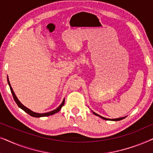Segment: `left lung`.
<instances>
[{
    "label": "left lung",
    "mask_w": 153,
    "mask_h": 153,
    "mask_svg": "<svg viewBox=\"0 0 153 153\" xmlns=\"http://www.w3.org/2000/svg\"><path fill=\"white\" fill-rule=\"evenodd\" d=\"M92 112L93 113V114L94 115H95V116H99L100 118H101L102 119H103V120H112V121H118V120H123V119H124V118H126V116H125V117H122V118H114V119H109V118H104V117H103V116H100V115H98L97 114H96V113H95L94 111H92Z\"/></svg>",
    "instance_id": "left-lung-1"
}]
</instances>
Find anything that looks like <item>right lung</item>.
Instances as JSON below:
<instances>
[{"mask_svg": "<svg viewBox=\"0 0 153 153\" xmlns=\"http://www.w3.org/2000/svg\"><path fill=\"white\" fill-rule=\"evenodd\" d=\"M7 83H8V84H9L10 91H11V93L12 94V96H13V98H14V101H15V102L16 103V104H17V105H18L19 107L22 108V109L24 110L25 112L27 113V114H29V115H30V116H33V117H35V118H40V117L49 116H51V115L55 114H56V113H58V111H59L60 109H61V108L62 107V106H63L64 104H65V98H64V100H62L61 104H60V105L58 106V108H56V109L51 111L47 112V113H44V114H39V113H35L34 111H31L30 109H29V108H27L26 106H25L24 105H23V104L21 103V102L19 101V100H18V98L16 97L15 93H14L13 89H12L11 85H10V81H9V79H8V76H7Z\"/></svg>", "mask_w": 153, "mask_h": 153, "instance_id": "right-lung-1", "label": "right lung"}]
</instances>
